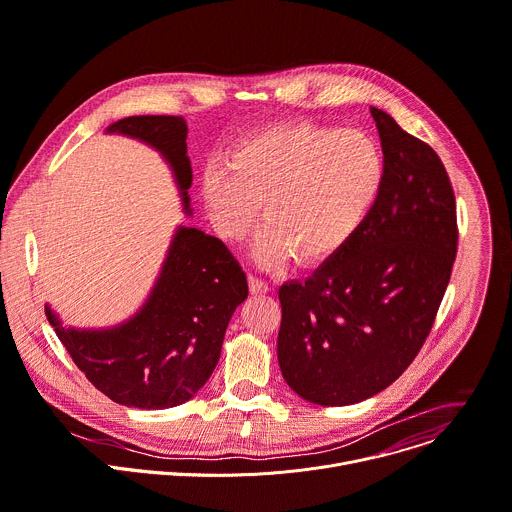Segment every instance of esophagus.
Instances as JSON below:
<instances>
[{"instance_id":"34e87169","label":"esophagus","mask_w":512,"mask_h":512,"mask_svg":"<svg viewBox=\"0 0 512 512\" xmlns=\"http://www.w3.org/2000/svg\"><path fill=\"white\" fill-rule=\"evenodd\" d=\"M249 290L251 294H267L271 288L267 282H263L257 275H249Z\"/></svg>"}]
</instances>
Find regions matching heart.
I'll use <instances>...</instances> for the list:
<instances>
[{"mask_svg": "<svg viewBox=\"0 0 512 512\" xmlns=\"http://www.w3.org/2000/svg\"><path fill=\"white\" fill-rule=\"evenodd\" d=\"M386 159L369 134L310 120L245 136L224 163L208 165L202 198L224 241H243L259 218L253 255L275 267L296 255L312 265L337 253L374 212Z\"/></svg>", "mask_w": 512, "mask_h": 512, "instance_id": "b5f03b06", "label": "heart"}]
</instances>
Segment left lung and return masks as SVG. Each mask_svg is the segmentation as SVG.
Wrapping results in <instances>:
<instances>
[{
	"label": "left lung",
	"instance_id": "left-lung-1",
	"mask_svg": "<svg viewBox=\"0 0 512 512\" xmlns=\"http://www.w3.org/2000/svg\"><path fill=\"white\" fill-rule=\"evenodd\" d=\"M386 159L365 224L304 282L280 288L277 361L308 402L347 406L396 382L427 341L457 253L439 155L371 108Z\"/></svg>",
	"mask_w": 512,
	"mask_h": 512
}]
</instances>
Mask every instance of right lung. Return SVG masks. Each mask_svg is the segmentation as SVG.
I'll return each instance as SVG.
<instances>
[{
	"label": "right lung",
	"instance_id": "right-lung-1",
	"mask_svg": "<svg viewBox=\"0 0 512 512\" xmlns=\"http://www.w3.org/2000/svg\"><path fill=\"white\" fill-rule=\"evenodd\" d=\"M108 132L155 147L190 208L192 163L181 116H130ZM247 294V275L228 247L198 228L179 226L149 300L128 322L108 331H75L63 327L49 306L46 318L102 394L124 406L159 410L188 402L208 382L228 320Z\"/></svg>",
	"mask_w": 512,
	"mask_h": 512
}]
</instances>
